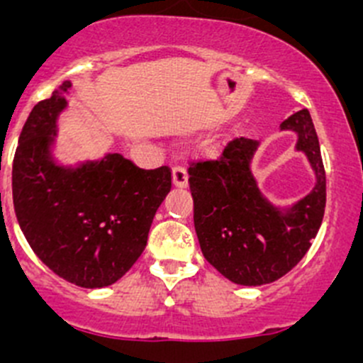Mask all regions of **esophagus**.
<instances>
[{"label":"esophagus","mask_w":363,"mask_h":363,"mask_svg":"<svg viewBox=\"0 0 363 363\" xmlns=\"http://www.w3.org/2000/svg\"><path fill=\"white\" fill-rule=\"evenodd\" d=\"M172 179H174L175 188H188V172L182 167H175L172 170Z\"/></svg>","instance_id":"esophagus-1"}]
</instances>
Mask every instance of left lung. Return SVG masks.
Returning a JSON list of instances; mask_svg holds the SVG:
<instances>
[{"mask_svg":"<svg viewBox=\"0 0 363 363\" xmlns=\"http://www.w3.org/2000/svg\"><path fill=\"white\" fill-rule=\"evenodd\" d=\"M279 131H294L295 151L314 174L313 189L298 202L276 205L262 193L251 168L259 140L235 138L216 161L189 168L200 250L219 274L242 286H262L290 272L323 221L327 179L309 111L288 117Z\"/></svg>","mask_w":363,"mask_h":363,"instance_id":"1","label":"left lung"}]
</instances>
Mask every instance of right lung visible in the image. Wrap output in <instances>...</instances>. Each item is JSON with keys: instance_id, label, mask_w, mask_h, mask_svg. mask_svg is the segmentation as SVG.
Segmentation results:
<instances>
[{"instance_id": "add662e5", "label": "right lung", "mask_w": 363, "mask_h": 363, "mask_svg": "<svg viewBox=\"0 0 363 363\" xmlns=\"http://www.w3.org/2000/svg\"><path fill=\"white\" fill-rule=\"evenodd\" d=\"M72 82L33 107L12 168L17 221L35 255L82 288L119 281L147 246L156 211L172 188L168 167L144 170L117 152L61 163L57 119Z\"/></svg>"}]
</instances>
